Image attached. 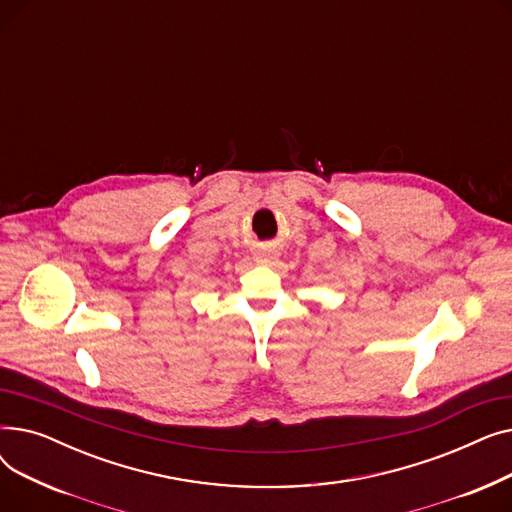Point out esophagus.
Instances as JSON below:
<instances>
[{"label": "esophagus", "instance_id": "obj_1", "mask_svg": "<svg viewBox=\"0 0 512 512\" xmlns=\"http://www.w3.org/2000/svg\"><path fill=\"white\" fill-rule=\"evenodd\" d=\"M259 261H261V263H267V261H270V255H259Z\"/></svg>", "mask_w": 512, "mask_h": 512}]
</instances>
